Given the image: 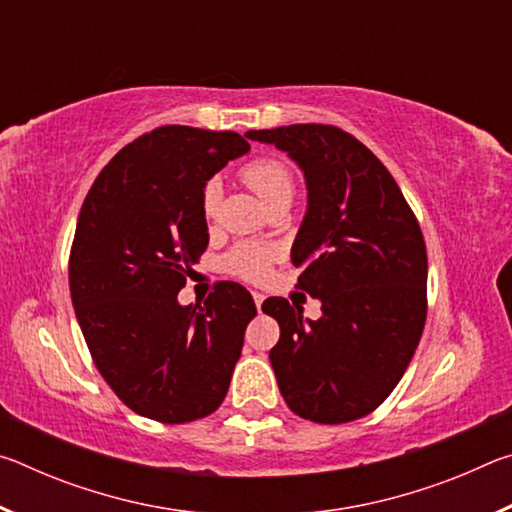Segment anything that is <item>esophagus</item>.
<instances>
[{
  "label": "esophagus",
  "mask_w": 512,
  "mask_h": 512,
  "mask_svg": "<svg viewBox=\"0 0 512 512\" xmlns=\"http://www.w3.org/2000/svg\"><path fill=\"white\" fill-rule=\"evenodd\" d=\"M253 298H255V305H257V309H262V302H264V296L259 291H255L253 293Z\"/></svg>",
  "instance_id": "esophagus-1"
}]
</instances>
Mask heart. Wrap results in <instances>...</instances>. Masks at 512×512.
<instances>
[{"label":"heart","instance_id":"b5f03b06","mask_svg":"<svg viewBox=\"0 0 512 512\" xmlns=\"http://www.w3.org/2000/svg\"><path fill=\"white\" fill-rule=\"evenodd\" d=\"M244 183L262 198V203L271 210L277 205H289L293 194H296V178L289 169L287 162L280 158H255L244 164L239 171ZM219 183H205L201 192V212L207 223H212L219 214ZM271 248L253 241H241L232 246L228 253L221 257V268L225 273L244 277V280H262L271 266Z\"/></svg>","mask_w":512,"mask_h":512}]
</instances>
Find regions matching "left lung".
I'll use <instances>...</instances> for the list:
<instances>
[{"instance_id": "1", "label": "left lung", "mask_w": 512, "mask_h": 512, "mask_svg": "<svg viewBox=\"0 0 512 512\" xmlns=\"http://www.w3.org/2000/svg\"><path fill=\"white\" fill-rule=\"evenodd\" d=\"M305 171L309 205L291 248L298 289L323 316L302 320L284 298L264 300L280 325L268 354L289 409L318 424L359 420L393 393L427 320V246L384 164L339 126L248 131Z\"/></svg>"}]
</instances>
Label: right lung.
Wrapping results in <instances>:
<instances>
[{"instance_id": "obj_1", "label": "right lung", "mask_w": 512, "mask_h": 512, "mask_svg": "<svg viewBox=\"0 0 512 512\" xmlns=\"http://www.w3.org/2000/svg\"><path fill=\"white\" fill-rule=\"evenodd\" d=\"M250 144L232 131L160 126L126 144L85 196L69 293L92 361L128 409L164 424L219 409L257 316L237 282L178 305L207 248L201 192Z\"/></svg>"}]
</instances>
